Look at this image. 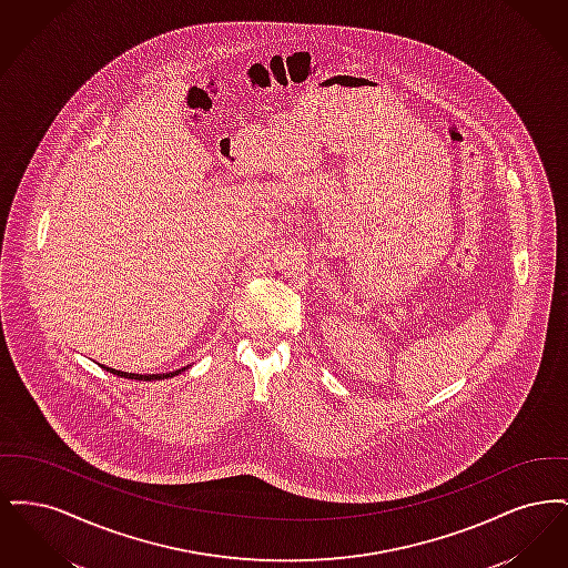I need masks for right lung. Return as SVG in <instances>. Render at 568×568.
Instances as JSON below:
<instances>
[{
	"label": "right lung",
	"mask_w": 568,
	"mask_h": 568,
	"mask_svg": "<svg viewBox=\"0 0 568 568\" xmlns=\"http://www.w3.org/2000/svg\"><path fill=\"white\" fill-rule=\"evenodd\" d=\"M106 368V366H104ZM106 371H110L112 375H116V377H125V378H138V381H151V378H168V377H174V375H179L181 371H174V373H163V375H134V373H121V371H114V368H106Z\"/></svg>",
	"instance_id": "1"
}]
</instances>
